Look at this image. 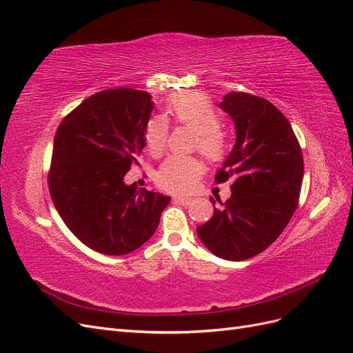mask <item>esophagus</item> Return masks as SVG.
<instances>
[{
  "mask_svg": "<svg viewBox=\"0 0 353 353\" xmlns=\"http://www.w3.org/2000/svg\"><path fill=\"white\" fill-rule=\"evenodd\" d=\"M174 201L178 203V205H183V206H187L191 203V199L190 197H174Z\"/></svg>",
  "mask_w": 353,
  "mask_h": 353,
  "instance_id": "obj_1",
  "label": "esophagus"
}]
</instances>
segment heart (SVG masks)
Listing matches in <instances>:
<instances>
[{"mask_svg":"<svg viewBox=\"0 0 353 353\" xmlns=\"http://www.w3.org/2000/svg\"><path fill=\"white\" fill-rule=\"evenodd\" d=\"M166 113L178 123L196 131L194 147L209 160H219L227 150L225 134L218 126L219 114L205 94L188 91L170 97ZM147 150L160 154L168 143V123L163 117L148 121L144 131ZM203 163L196 156H170L159 168L156 183L170 193H187L203 174Z\"/></svg>","mask_w":353,"mask_h":353,"instance_id":"obj_1","label":"heart"}]
</instances>
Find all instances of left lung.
<instances>
[{"label": "left lung", "mask_w": 353, "mask_h": 353, "mask_svg": "<svg viewBox=\"0 0 353 353\" xmlns=\"http://www.w3.org/2000/svg\"><path fill=\"white\" fill-rule=\"evenodd\" d=\"M219 108L236 125V144L215 176L234 178L231 197L197 228L218 258L245 261L271 245L299 205L303 156L285 116L272 103L248 92H228ZM212 205L215 199L210 197Z\"/></svg>", "instance_id": "obj_1"}]
</instances>
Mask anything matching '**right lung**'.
I'll return each instance as SVG.
<instances>
[{
    "label": "right lung",
    "instance_id": "add662e5",
    "mask_svg": "<svg viewBox=\"0 0 353 353\" xmlns=\"http://www.w3.org/2000/svg\"><path fill=\"white\" fill-rule=\"evenodd\" d=\"M152 110L145 91L105 90L83 100L57 128L50 194L74 237L95 252L119 256L140 248L170 200L123 181L140 165Z\"/></svg>",
    "mask_w": 353,
    "mask_h": 353
}]
</instances>
